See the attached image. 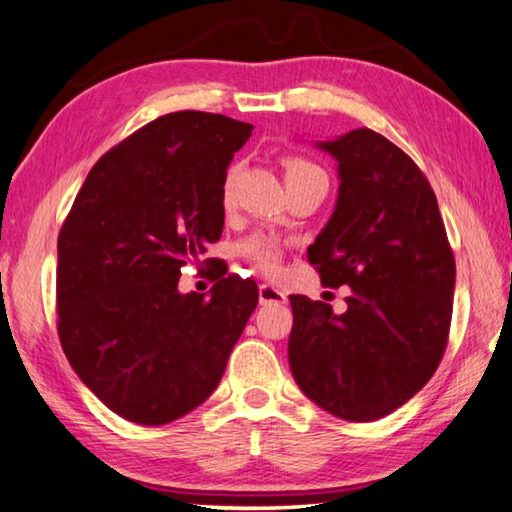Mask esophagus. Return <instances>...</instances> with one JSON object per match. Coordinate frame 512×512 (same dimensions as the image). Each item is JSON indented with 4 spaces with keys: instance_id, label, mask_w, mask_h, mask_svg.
<instances>
[{
    "instance_id": "esophagus-1",
    "label": "esophagus",
    "mask_w": 512,
    "mask_h": 512,
    "mask_svg": "<svg viewBox=\"0 0 512 512\" xmlns=\"http://www.w3.org/2000/svg\"><path fill=\"white\" fill-rule=\"evenodd\" d=\"M258 301H261L263 306H267V304H286L288 297L283 295L279 288L267 286V283H263V286L258 288Z\"/></svg>"
}]
</instances>
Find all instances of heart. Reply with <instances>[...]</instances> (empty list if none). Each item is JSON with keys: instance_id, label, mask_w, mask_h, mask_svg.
<instances>
[{"instance_id": "obj_1", "label": "heart", "mask_w": 512, "mask_h": 512, "mask_svg": "<svg viewBox=\"0 0 512 512\" xmlns=\"http://www.w3.org/2000/svg\"><path fill=\"white\" fill-rule=\"evenodd\" d=\"M308 172H320V167L313 165L311 161H306V158L301 156H290L286 158V177H299V174H308ZM236 179H238V165L229 167V172H226L224 183H222V201L224 204H229V199L233 195V186H236ZM242 256L249 258L251 263H254L258 270H263L267 274H272L279 270V263H281V245L270 236H251L240 245Z\"/></svg>"}]
</instances>
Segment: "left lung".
<instances>
[{"label": "left lung", "mask_w": 512, "mask_h": 512, "mask_svg": "<svg viewBox=\"0 0 512 512\" xmlns=\"http://www.w3.org/2000/svg\"><path fill=\"white\" fill-rule=\"evenodd\" d=\"M338 161V201L308 247L347 311L290 295V370L308 399L374 422L420 392L445 354L456 261L438 199L413 158L372 129L317 142Z\"/></svg>", "instance_id": "1"}]
</instances>
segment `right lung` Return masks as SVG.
Masks as SVG:
<instances>
[{
    "instance_id": "right-lung-1",
    "label": "right lung",
    "mask_w": 512,
    "mask_h": 512,
    "mask_svg": "<svg viewBox=\"0 0 512 512\" xmlns=\"http://www.w3.org/2000/svg\"><path fill=\"white\" fill-rule=\"evenodd\" d=\"M251 124L179 111L92 165L58 233V338L72 370L124 420L158 426L213 395L258 304L254 281L226 276L211 297L179 292L224 226L222 183Z\"/></svg>"
}]
</instances>
